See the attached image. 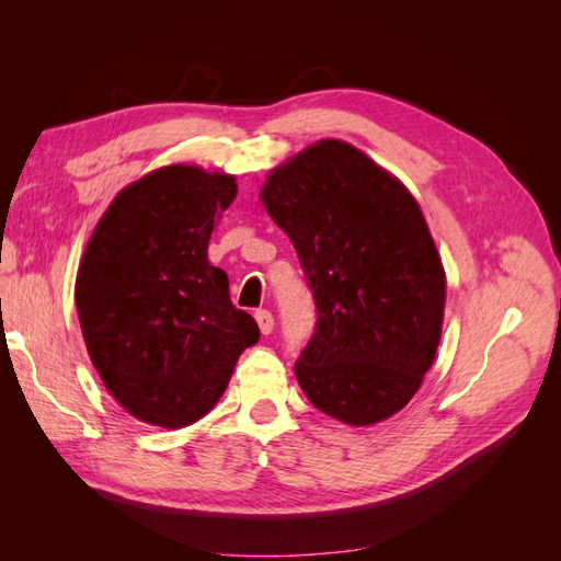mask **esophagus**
<instances>
[{
    "label": "esophagus",
    "mask_w": 561,
    "mask_h": 561,
    "mask_svg": "<svg viewBox=\"0 0 561 561\" xmlns=\"http://www.w3.org/2000/svg\"><path fill=\"white\" fill-rule=\"evenodd\" d=\"M254 320H257V325H260L262 334H271V332H274V316H271V311H266V309L254 311Z\"/></svg>",
    "instance_id": "obj_1"
}]
</instances>
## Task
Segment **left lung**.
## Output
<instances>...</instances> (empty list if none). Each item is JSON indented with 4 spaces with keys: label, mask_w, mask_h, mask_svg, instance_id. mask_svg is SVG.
I'll use <instances>...</instances> for the list:
<instances>
[{
    "label": "left lung",
    "mask_w": 561,
    "mask_h": 561,
    "mask_svg": "<svg viewBox=\"0 0 561 561\" xmlns=\"http://www.w3.org/2000/svg\"><path fill=\"white\" fill-rule=\"evenodd\" d=\"M313 290L316 330L295 375L316 410L351 426L400 412L443 334L445 268L414 196L360 149L320 140L262 186Z\"/></svg>",
    "instance_id": "left-lung-1"
}]
</instances>
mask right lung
Listing matches in <instances>:
<instances>
[{
  "mask_svg": "<svg viewBox=\"0 0 561 561\" xmlns=\"http://www.w3.org/2000/svg\"><path fill=\"white\" fill-rule=\"evenodd\" d=\"M236 180L165 165L116 194L83 252L75 301L91 363L128 414L184 428L222 398L254 318L208 262Z\"/></svg>",
  "mask_w": 561,
  "mask_h": 561,
  "instance_id": "right-lung-1",
  "label": "right lung"
}]
</instances>
